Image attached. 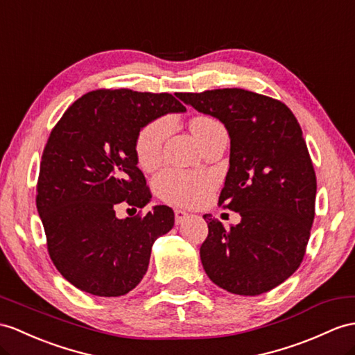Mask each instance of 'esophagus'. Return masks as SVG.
Listing matches in <instances>:
<instances>
[{
    "instance_id": "esophagus-1",
    "label": "esophagus",
    "mask_w": 355,
    "mask_h": 355,
    "mask_svg": "<svg viewBox=\"0 0 355 355\" xmlns=\"http://www.w3.org/2000/svg\"><path fill=\"white\" fill-rule=\"evenodd\" d=\"M188 218H189V214L188 212H185L182 209H176L175 211V221H176V224H182Z\"/></svg>"
}]
</instances>
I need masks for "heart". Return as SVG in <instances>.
Returning <instances> with one entry per match:
<instances>
[{
  "label": "heart",
  "mask_w": 355,
  "mask_h": 355,
  "mask_svg": "<svg viewBox=\"0 0 355 355\" xmlns=\"http://www.w3.org/2000/svg\"><path fill=\"white\" fill-rule=\"evenodd\" d=\"M189 128L200 144L214 135L224 131L223 125L211 116H196L189 122ZM170 132V122L166 117H158L144 125L135 138V157L143 170H152L159 164L162 148ZM215 187V179L205 173H193L170 168L162 171L155 179V188L161 198L173 205L194 206L205 202Z\"/></svg>",
  "instance_id": "1"
}]
</instances>
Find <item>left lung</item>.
Returning a JSON list of instances; mask_svg holds the SVG:
<instances>
[{"label":"left lung","mask_w":355,"mask_h":355,"mask_svg":"<svg viewBox=\"0 0 355 355\" xmlns=\"http://www.w3.org/2000/svg\"><path fill=\"white\" fill-rule=\"evenodd\" d=\"M226 126L230 159L218 205L239 212L226 229L209 214L205 272L236 295H261L298 270L315 218L316 175L301 126L283 102L244 89L179 93Z\"/></svg>","instance_id":"1"}]
</instances>
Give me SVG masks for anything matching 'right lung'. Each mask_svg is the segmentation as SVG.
<instances>
[{"label": "right lung", "mask_w": 355, "mask_h": 355, "mask_svg": "<svg viewBox=\"0 0 355 355\" xmlns=\"http://www.w3.org/2000/svg\"><path fill=\"white\" fill-rule=\"evenodd\" d=\"M185 110L170 93L94 90L76 99L51 131L36 205L51 261L75 288L120 297L144 277L152 245L175 226V212L159 205L120 220L116 206L149 203L137 166V134L152 120Z\"/></svg>", "instance_id": "right-lung-1"}]
</instances>
